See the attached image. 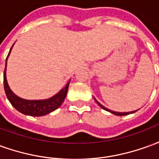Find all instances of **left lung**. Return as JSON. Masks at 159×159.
Masks as SVG:
<instances>
[{
  "label": "left lung",
  "instance_id": "left-lung-1",
  "mask_svg": "<svg viewBox=\"0 0 159 159\" xmlns=\"http://www.w3.org/2000/svg\"><path fill=\"white\" fill-rule=\"evenodd\" d=\"M93 99H94V100H95V102H96V103L98 104V105H99V106H100L101 108H102V109L107 111H109V112L114 114V115H116V116H125V115H129V114L134 113V112H135V111H138V110H136V111H128V112H118V111H111V110H110V109H108V108H107V107H103V106H102V105H101V104H100V102H99V101H98V100H97L96 99L94 98V97H93Z\"/></svg>",
  "mask_w": 159,
  "mask_h": 159
}]
</instances>
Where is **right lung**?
<instances>
[{
    "mask_svg": "<svg viewBox=\"0 0 159 159\" xmlns=\"http://www.w3.org/2000/svg\"><path fill=\"white\" fill-rule=\"evenodd\" d=\"M14 45V44H13ZM9 51V53L7 59H6V66L5 70H4V76H3V82H4V89H5L6 95L7 97V99L10 101V103L12 104V106L16 110L19 111V112L28 115V116H33V117H41V116H45L47 114L52 112L56 109H58L61 105L63 101L66 99L68 88L70 80L68 83L66 84V87H64L62 89L59 91V93L54 94L49 99L46 100H30L22 99L18 95H16L15 93L12 92L10 87H9L7 81V62L8 56L11 52L12 47Z\"/></svg>",
    "mask_w": 159,
    "mask_h": 159,
    "instance_id": "obj_1",
    "label": "right lung"
}]
</instances>
